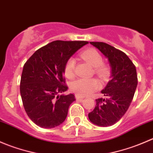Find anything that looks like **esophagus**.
I'll list each match as a JSON object with an SVG mask.
<instances>
[{"label":"esophagus","instance_id":"obj_1","mask_svg":"<svg viewBox=\"0 0 153 153\" xmlns=\"http://www.w3.org/2000/svg\"><path fill=\"white\" fill-rule=\"evenodd\" d=\"M75 98H76L77 100H79V101H82V100L84 99V97H81V96H79V95H75Z\"/></svg>","mask_w":153,"mask_h":153}]
</instances>
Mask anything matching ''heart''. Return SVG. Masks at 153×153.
Here are the masks:
<instances>
[{
  "mask_svg": "<svg viewBox=\"0 0 153 153\" xmlns=\"http://www.w3.org/2000/svg\"><path fill=\"white\" fill-rule=\"evenodd\" d=\"M81 57L95 67V72L100 78H106L109 73V69L105 64H102L103 58L101 54L95 49H88L81 52ZM76 61L75 58L68 59L64 67V74L68 78L75 76V69ZM101 87L100 82L95 78H80L73 81L71 84V90L80 96H87L93 93Z\"/></svg>",
  "mask_w": 153,
  "mask_h": 153,
  "instance_id": "b5f03b06",
  "label": "heart"
}]
</instances>
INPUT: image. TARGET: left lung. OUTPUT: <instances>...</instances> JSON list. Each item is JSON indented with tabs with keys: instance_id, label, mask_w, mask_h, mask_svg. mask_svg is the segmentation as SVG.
<instances>
[{
	"instance_id": "8db88e82",
	"label": "left lung",
	"mask_w": 153,
	"mask_h": 153,
	"mask_svg": "<svg viewBox=\"0 0 153 153\" xmlns=\"http://www.w3.org/2000/svg\"><path fill=\"white\" fill-rule=\"evenodd\" d=\"M90 44L108 59L111 67V80L101 90L106 98L95 100V109L88 114V117L97 126H112L124 116L130 106L138 84L136 69L122 51L106 43Z\"/></svg>"
}]
</instances>
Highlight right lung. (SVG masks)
Masks as SVG:
<instances>
[{
	"mask_svg": "<svg viewBox=\"0 0 153 153\" xmlns=\"http://www.w3.org/2000/svg\"><path fill=\"white\" fill-rule=\"evenodd\" d=\"M87 41H55L40 48L25 63L21 78L23 105L29 118L42 128H54L65 121L73 94L64 77L69 58Z\"/></svg>",
	"mask_w": 153,
	"mask_h": 153,
	"instance_id": "right-lung-1",
	"label": "right lung"
}]
</instances>
